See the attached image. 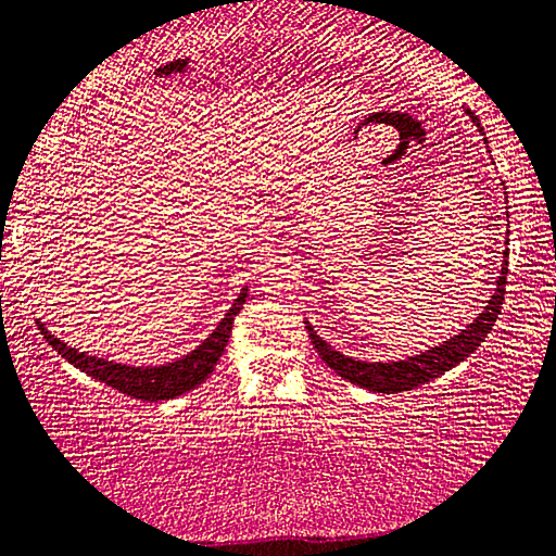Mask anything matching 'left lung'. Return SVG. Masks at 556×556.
Returning <instances> with one entry per match:
<instances>
[{"instance_id":"1","label":"left lung","mask_w":556,"mask_h":556,"mask_svg":"<svg viewBox=\"0 0 556 556\" xmlns=\"http://www.w3.org/2000/svg\"><path fill=\"white\" fill-rule=\"evenodd\" d=\"M465 113H468L470 121L475 123V128L482 134L480 118L475 116L470 109H465ZM482 140L488 143L484 134H482ZM507 244H509V237H507ZM507 257H509V250H505V254H502V269L495 281V292H492V296L488 299V304L482 306V312L475 316L472 324H468L463 331H457L455 337L445 339L443 343L430 346L428 351H418V354L395 358V361H361L329 346V343L316 333L309 319H304L306 329H309V339L314 343V349L319 351V356L333 368V371L354 386H361V389L374 391V393H401V391L416 389V386L433 381V378L451 371V368H455L460 361L475 354V349L488 339V333L492 331V326H495V319L502 309V302H505Z\"/></svg>"}]
</instances>
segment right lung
I'll return each instance as SVG.
<instances>
[{"instance_id": "add662e5", "label": "right lung", "mask_w": 556, "mask_h": 556, "mask_svg": "<svg viewBox=\"0 0 556 556\" xmlns=\"http://www.w3.org/2000/svg\"><path fill=\"white\" fill-rule=\"evenodd\" d=\"M244 302H247V287H242V292L237 294L230 309H227V314L219 319L215 329L210 331V337L205 341H200L190 354H185L175 361H167V364H161V366H130V364H121V361L91 356L86 354V351L68 346L66 341L54 337L41 319H37V326L41 337L49 341V346L54 349L56 354H61V358H66L74 368H78V371H84L86 376L96 378V381H101L105 386H111V389L130 395V399L146 401V403H161V401L175 399V395H182L192 389H198L200 383H205V378L213 374L219 356H223L227 341H230L235 316L242 312Z\"/></svg>"}]
</instances>
